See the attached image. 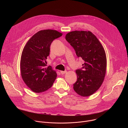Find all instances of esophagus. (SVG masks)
I'll return each instance as SVG.
<instances>
[{
	"label": "esophagus",
	"mask_w": 128,
	"mask_h": 128,
	"mask_svg": "<svg viewBox=\"0 0 128 128\" xmlns=\"http://www.w3.org/2000/svg\"><path fill=\"white\" fill-rule=\"evenodd\" d=\"M60 72H61V74H66V73L67 72V71H61Z\"/></svg>",
	"instance_id": "esophagus-1"
}]
</instances>
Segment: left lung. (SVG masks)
Instances as JSON below:
<instances>
[{
    "label": "left lung",
    "mask_w": 128,
    "mask_h": 128,
    "mask_svg": "<svg viewBox=\"0 0 128 128\" xmlns=\"http://www.w3.org/2000/svg\"><path fill=\"white\" fill-rule=\"evenodd\" d=\"M65 38L74 48L77 56L84 61L82 69L76 70L78 80L74 89L81 96H90L99 88L104 80L107 67L104 48L89 31H71Z\"/></svg>",
    "instance_id": "8db88e82"
}]
</instances>
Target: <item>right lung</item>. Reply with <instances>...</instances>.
<instances>
[{"mask_svg":"<svg viewBox=\"0 0 128 128\" xmlns=\"http://www.w3.org/2000/svg\"><path fill=\"white\" fill-rule=\"evenodd\" d=\"M55 30H40L33 35L25 46L21 57L20 70L25 84L34 93L49 89L57 74L46 60L50 54L52 42L62 35Z\"/></svg>","mask_w":128,"mask_h":128,"instance_id":"1","label":"right lung"}]
</instances>
